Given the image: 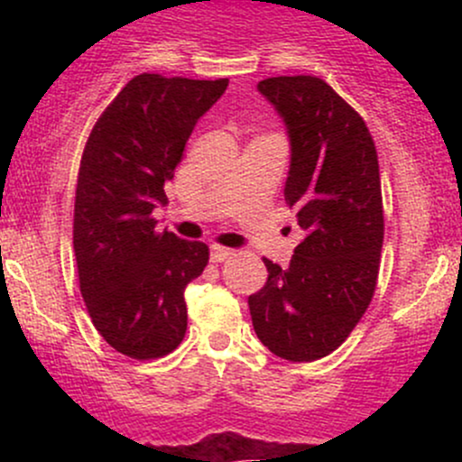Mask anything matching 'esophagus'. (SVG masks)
Wrapping results in <instances>:
<instances>
[{
  "label": "esophagus",
  "instance_id": "34e87169",
  "mask_svg": "<svg viewBox=\"0 0 462 462\" xmlns=\"http://www.w3.org/2000/svg\"><path fill=\"white\" fill-rule=\"evenodd\" d=\"M232 256H235V249L224 245H210V261L213 263H224Z\"/></svg>",
  "mask_w": 462,
  "mask_h": 462
}]
</instances>
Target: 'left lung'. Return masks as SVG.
Returning a JSON list of instances; mask_svg holds the SVG:
<instances>
[{"instance_id":"obj_1","label":"left lung","mask_w":462,"mask_h":462,"mask_svg":"<svg viewBox=\"0 0 462 462\" xmlns=\"http://www.w3.org/2000/svg\"><path fill=\"white\" fill-rule=\"evenodd\" d=\"M291 141L284 199L301 227L289 267L263 258L269 278L249 295L254 330L291 363L341 346L367 310L384 238L378 153L363 116L315 76L258 82Z\"/></svg>"}]
</instances>
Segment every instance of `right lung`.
<instances>
[{
	"label": "right lung",
	"mask_w": 462,
	"mask_h": 462,
	"mask_svg": "<svg viewBox=\"0 0 462 462\" xmlns=\"http://www.w3.org/2000/svg\"><path fill=\"white\" fill-rule=\"evenodd\" d=\"M227 79L132 78L104 110L79 161L73 252L93 326L116 352L167 356L187 332L184 289L208 264V245L156 232L152 210L184 145Z\"/></svg>",
	"instance_id": "1"
}]
</instances>
